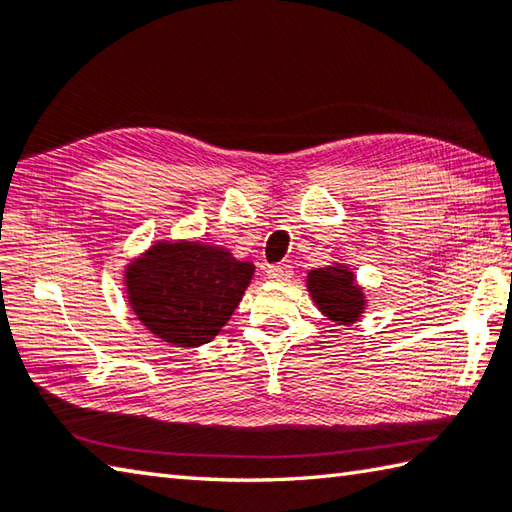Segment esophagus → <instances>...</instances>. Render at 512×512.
Here are the masks:
<instances>
[{
	"instance_id": "34e87169",
	"label": "esophagus",
	"mask_w": 512,
	"mask_h": 512,
	"mask_svg": "<svg viewBox=\"0 0 512 512\" xmlns=\"http://www.w3.org/2000/svg\"><path fill=\"white\" fill-rule=\"evenodd\" d=\"M294 276V269L289 265H272L267 269V278L269 281H289Z\"/></svg>"
}]
</instances>
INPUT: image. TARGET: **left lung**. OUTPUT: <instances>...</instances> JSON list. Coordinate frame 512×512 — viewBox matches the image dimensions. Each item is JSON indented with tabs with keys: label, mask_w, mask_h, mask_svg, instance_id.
Instances as JSON below:
<instances>
[{
	"label": "left lung",
	"mask_w": 512,
	"mask_h": 512,
	"mask_svg": "<svg viewBox=\"0 0 512 512\" xmlns=\"http://www.w3.org/2000/svg\"><path fill=\"white\" fill-rule=\"evenodd\" d=\"M307 289H310L318 310L330 321H336L339 325L359 321L365 301L350 269H345L343 265L312 269L307 274Z\"/></svg>",
	"instance_id": "8db88e82"
}]
</instances>
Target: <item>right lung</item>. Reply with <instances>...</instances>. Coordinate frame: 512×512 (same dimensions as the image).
I'll return each mask as SVG.
<instances>
[{
	"instance_id": "right-lung-1",
	"label": "right lung",
	"mask_w": 512,
	"mask_h": 512,
	"mask_svg": "<svg viewBox=\"0 0 512 512\" xmlns=\"http://www.w3.org/2000/svg\"><path fill=\"white\" fill-rule=\"evenodd\" d=\"M252 274V263L223 247L158 243L127 269L129 303L158 339L196 347L229 321Z\"/></svg>"
}]
</instances>
